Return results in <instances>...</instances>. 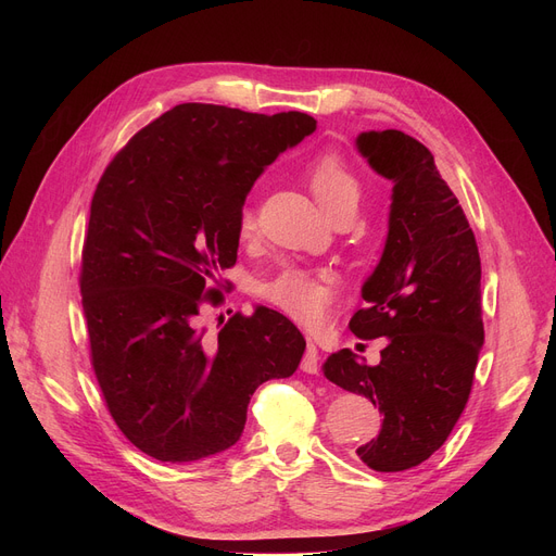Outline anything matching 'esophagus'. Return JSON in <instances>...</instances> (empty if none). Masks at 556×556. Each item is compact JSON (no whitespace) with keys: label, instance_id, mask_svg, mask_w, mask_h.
Listing matches in <instances>:
<instances>
[{"label":"esophagus","instance_id":"obj_1","mask_svg":"<svg viewBox=\"0 0 556 556\" xmlns=\"http://www.w3.org/2000/svg\"><path fill=\"white\" fill-rule=\"evenodd\" d=\"M302 369L306 374H317V369H319V354H317V346L313 342H308V346H306V354L302 358Z\"/></svg>","mask_w":556,"mask_h":556}]
</instances>
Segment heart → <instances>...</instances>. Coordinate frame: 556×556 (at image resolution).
Returning a JSON list of instances; mask_svg holds the SVG:
<instances>
[{
	"mask_svg": "<svg viewBox=\"0 0 556 556\" xmlns=\"http://www.w3.org/2000/svg\"><path fill=\"white\" fill-rule=\"evenodd\" d=\"M306 185L327 216L338 210L354 207L361 200V182L349 164L333 153L319 155L306 170ZM254 231V212L243 210L241 233ZM263 300H268L295 323L313 327L323 319L333 304V283L325 273L306 268H286L261 286Z\"/></svg>",
	"mask_w": 556,
	"mask_h": 556,
	"instance_id": "1",
	"label": "heart"
}]
</instances>
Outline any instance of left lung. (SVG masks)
I'll list each match as a JSON object with an SVG mask.
<instances>
[{
  "label": "left lung",
  "instance_id": "8db88e82",
  "mask_svg": "<svg viewBox=\"0 0 556 556\" xmlns=\"http://www.w3.org/2000/svg\"><path fill=\"white\" fill-rule=\"evenodd\" d=\"M367 164L392 182L388 239L363 283L365 308L349 329L386 338L381 363L342 349L323 371L383 413L378 437L356 451L369 469H413L440 448L469 401L484 344L480 254L455 193L432 153L401 130L356 137Z\"/></svg>",
  "mask_w": 556,
  "mask_h": 556
}]
</instances>
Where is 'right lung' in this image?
Segmentation results:
<instances>
[{
	"label": "right lung",
	"mask_w": 556,
	"mask_h": 556,
	"mask_svg": "<svg viewBox=\"0 0 556 556\" xmlns=\"http://www.w3.org/2000/svg\"><path fill=\"white\" fill-rule=\"evenodd\" d=\"M315 126L304 112L180 103L105 168L83 245V313L108 410L141 453L182 464L227 451L254 390L295 374L306 340L281 313L256 306L204 336L198 311L237 263L256 178Z\"/></svg>",
	"instance_id": "1"
}]
</instances>
